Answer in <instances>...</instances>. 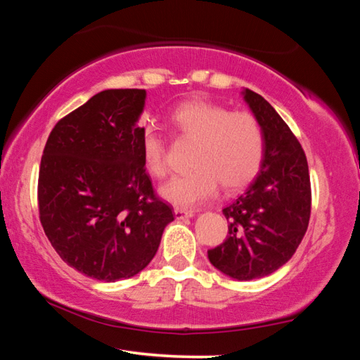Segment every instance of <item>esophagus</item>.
I'll return each instance as SVG.
<instances>
[{
	"label": "esophagus",
	"mask_w": 360,
	"mask_h": 360,
	"mask_svg": "<svg viewBox=\"0 0 360 360\" xmlns=\"http://www.w3.org/2000/svg\"><path fill=\"white\" fill-rule=\"evenodd\" d=\"M193 214H195V211H192V210L174 208V216H176V219H186V217H192Z\"/></svg>",
	"instance_id": "obj_1"
}]
</instances>
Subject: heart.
<instances>
[{
  "mask_svg": "<svg viewBox=\"0 0 360 360\" xmlns=\"http://www.w3.org/2000/svg\"><path fill=\"white\" fill-rule=\"evenodd\" d=\"M169 127L182 139L195 141L191 172L176 174L160 188L168 203L193 208L217 192L240 191L260 172L265 135L260 122L248 111H230L221 103L193 98L169 114ZM143 165L150 176L168 173L167 139L155 127L146 125L138 139Z\"/></svg>",
  "mask_w": 360,
  "mask_h": 360,
  "instance_id": "1",
  "label": "heart"
}]
</instances>
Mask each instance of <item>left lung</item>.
Wrapping results in <instances>:
<instances>
[{
	"label": "left lung",
	"mask_w": 360,
	"mask_h": 360,
	"mask_svg": "<svg viewBox=\"0 0 360 360\" xmlns=\"http://www.w3.org/2000/svg\"><path fill=\"white\" fill-rule=\"evenodd\" d=\"M245 100L264 129L265 157L248 191L222 210L227 240L208 251L211 264L238 281L264 278L283 266L302 243L311 214L302 144L264 96L246 89Z\"/></svg>",
	"instance_id": "8db88e82"
}]
</instances>
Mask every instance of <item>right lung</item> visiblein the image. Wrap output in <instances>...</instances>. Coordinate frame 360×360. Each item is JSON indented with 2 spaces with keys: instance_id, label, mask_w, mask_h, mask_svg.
Segmentation results:
<instances>
[{
  "instance_id": "1",
  "label": "right lung",
  "mask_w": 360,
  "mask_h": 360,
  "mask_svg": "<svg viewBox=\"0 0 360 360\" xmlns=\"http://www.w3.org/2000/svg\"><path fill=\"white\" fill-rule=\"evenodd\" d=\"M146 90L94 95L53 127L41 157L39 221L57 254L100 281L135 276L160 245L173 208L139 154Z\"/></svg>"
}]
</instances>
